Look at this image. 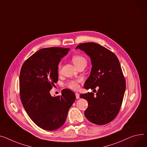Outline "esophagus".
<instances>
[{
    "label": "esophagus",
    "mask_w": 147,
    "mask_h": 147,
    "mask_svg": "<svg viewBox=\"0 0 147 147\" xmlns=\"http://www.w3.org/2000/svg\"><path fill=\"white\" fill-rule=\"evenodd\" d=\"M75 94H76V99H79L80 98V94L78 93H75Z\"/></svg>",
    "instance_id": "1"
}]
</instances>
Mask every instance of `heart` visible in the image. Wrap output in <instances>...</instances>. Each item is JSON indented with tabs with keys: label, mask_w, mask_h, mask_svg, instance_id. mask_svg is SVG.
Segmentation results:
<instances>
[{
	"label": "heart",
	"mask_w": 147,
	"mask_h": 147,
	"mask_svg": "<svg viewBox=\"0 0 147 147\" xmlns=\"http://www.w3.org/2000/svg\"><path fill=\"white\" fill-rule=\"evenodd\" d=\"M72 61L74 64V65L76 66V67L78 68L79 67L87 64V60L86 58L81 55H75L72 57ZM61 69V64L59 63L58 65V71H60ZM81 82V80L78 79L75 80H71L68 82L67 83V86L68 88L72 89V90H77L78 88L79 87V83Z\"/></svg>",
	"instance_id": "b5f03b06"
}]
</instances>
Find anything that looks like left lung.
<instances>
[{
    "mask_svg": "<svg viewBox=\"0 0 147 147\" xmlns=\"http://www.w3.org/2000/svg\"><path fill=\"white\" fill-rule=\"evenodd\" d=\"M76 49L83 51L91 60L92 70L84 89L99 88L96 95L92 92L80 95L88 102L85 116L96 125L108 123L118 114L126 89L118 58L108 49L94 42L80 44Z\"/></svg>",
    "mask_w": 147,
    "mask_h": 147,
    "instance_id": "obj_1",
    "label": "left lung"
}]
</instances>
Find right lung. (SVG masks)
<instances>
[{"label":"right lung","instance_id":"1","mask_svg":"<svg viewBox=\"0 0 147 147\" xmlns=\"http://www.w3.org/2000/svg\"><path fill=\"white\" fill-rule=\"evenodd\" d=\"M70 48L41 49L24 62L19 76L20 97L28 115L41 128L57 129L64 123L76 96L65 89L61 95L51 96L50 91L58 80V65Z\"/></svg>","mask_w":147,"mask_h":147}]
</instances>
